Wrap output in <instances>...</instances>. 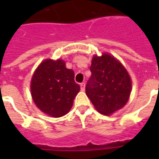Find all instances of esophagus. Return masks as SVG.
Here are the masks:
<instances>
[{
    "label": "esophagus",
    "mask_w": 159,
    "mask_h": 159,
    "mask_svg": "<svg viewBox=\"0 0 159 159\" xmlns=\"http://www.w3.org/2000/svg\"><path fill=\"white\" fill-rule=\"evenodd\" d=\"M80 87H81V90L82 91H84L85 90V83H82L80 84Z\"/></svg>",
    "instance_id": "34e87169"
}]
</instances>
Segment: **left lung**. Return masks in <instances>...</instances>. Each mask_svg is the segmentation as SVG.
Listing matches in <instances>:
<instances>
[{
  "label": "left lung",
  "mask_w": 159,
  "mask_h": 159,
  "mask_svg": "<svg viewBox=\"0 0 159 159\" xmlns=\"http://www.w3.org/2000/svg\"><path fill=\"white\" fill-rule=\"evenodd\" d=\"M86 94L100 113L108 116L122 109L129 99L132 81L126 68L108 52L94 54Z\"/></svg>",
  "instance_id": "obj_1"
}]
</instances>
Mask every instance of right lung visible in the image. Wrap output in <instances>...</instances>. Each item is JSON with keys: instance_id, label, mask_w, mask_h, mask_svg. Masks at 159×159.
<instances>
[{"instance_id": "obj_1", "label": "right lung", "mask_w": 159, "mask_h": 159, "mask_svg": "<svg viewBox=\"0 0 159 159\" xmlns=\"http://www.w3.org/2000/svg\"><path fill=\"white\" fill-rule=\"evenodd\" d=\"M74 77V71L66 68L65 60L46 59L42 61L30 81V93L36 107L52 117L66 115L80 91Z\"/></svg>"}]
</instances>
